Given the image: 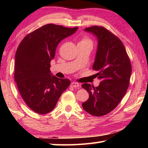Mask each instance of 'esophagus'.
Instances as JSON below:
<instances>
[{"label": "esophagus", "instance_id": "34e87169", "mask_svg": "<svg viewBox=\"0 0 148 148\" xmlns=\"http://www.w3.org/2000/svg\"><path fill=\"white\" fill-rule=\"evenodd\" d=\"M71 86L72 87H79V84L78 83H76V82H72L71 84Z\"/></svg>", "mask_w": 148, "mask_h": 148}]
</instances>
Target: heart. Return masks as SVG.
I'll use <instances>...</instances> for the list:
<instances>
[{
  "label": "heart",
  "mask_w": 148,
  "mask_h": 148,
  "mask_svg": "<svg viewBox=\"0 0 148 148\" xmlns=\"http://www.w3.org/2000/svg\"><path fill=\"white\" fill-rule=\"evenodd\" d=\"M84 41H86V42H89V40H84Z\"/></svg>",
  "instance_id": "b5f03b06"
}]
</instances>
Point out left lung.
<instances>
[{
    "label": "left lung",
    "instance_id": "obj_1",
    "mask_svg": "<svg viewBox=\"0 0 148 148\" xmlns=\"http://www.w3.org/2000/svg\"><path fill=\"white\" fill-rule=\"evenodd\" d=\"M97 39V49L92 69L99 72V86L84 84L88 100L82 103L85 111L94 116L112 112L121 101L129 86L132 69L126 49L121 41L104 27L93 26L84 29Z\"/></svg>",
    "mask_w": 148,
    "mask_h": 148
}]
</instances>
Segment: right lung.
I'll return each instance as SVG.
<instances>
[{"label": "right lung", "mask_w": 148, "mask_h": 148, "mask_svg": "<svg viewBox=\"0 0 148 148\" xmlns=\"http://www.w3.org/2000/svg\"><path fill=\"white\" fill-rule=\"evenodd\" d=\"M77 30V27L47 24L27 35L17 47L15 81L25 102L36 113L45 114L53 110L71 84L68 79L53 76L50 62L60 42Z\"/></svg>", "instance_id": "obj_1"}]
</instances>
